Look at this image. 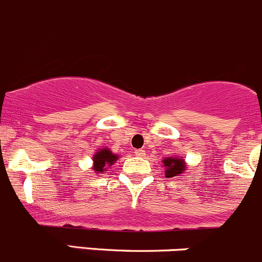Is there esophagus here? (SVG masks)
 I'll return each mask as SVG.
<instances>
[{
	"label": "esophagus",
	"instance_id": "34e87169",
	"mask_svg": "<svg viewBox=\"0 0 262 262\" xmlns=\"http://www.w3.org/2000/svg\"><path fill=\"white\" fill-rule=\"evenodd\" d=\"M134 153H136V156H138V157H144V156H146V150L142 149V148L141 149H136Z\"/></svg>",
	"mask_w": 262,
	"mask_h": 262
}]
</instances>
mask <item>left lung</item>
<instances>
[{
    "instance_id": "8db88e82",
    "label": "left lung",
    "mask_w": 262,
    "mask_h": 262,
    "mask_svg": "<svg viewBox=\"0 0 262 262\" xmlns=\"http://www.w3.org/2000/svg\"><path fill=\"white\" fill-rule=\"evenodd\" d=\"M162 162H163V167L166 168L165 175L167 179L181 175V173L185 171V168H186L185 167V161L179 157H167L165 158Z\"/></svg>"
}]
</instances>
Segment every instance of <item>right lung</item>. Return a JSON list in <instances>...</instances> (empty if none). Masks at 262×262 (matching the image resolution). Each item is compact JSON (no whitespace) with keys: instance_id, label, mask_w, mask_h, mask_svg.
I'll return each mask as SVG.
<instances>
[{"instance_id":"right-lung-1","label":"right lung","mask_w":262,"mask_h":262,"mask_svg":"<svg viewBox=\"0 0 262 262\" xmlns=\"http://www.w3.org/2000/svg\"><path fill=\"white\" fill-rule=\"evenodd\" d=\"M118 158L119 156L114 155L109 148H102V149L97 150L94 155V157H92V160H94L92 170L97 173H102L104 171L107 170L109 166H113V163H114Z\"/></svg>"}]
</instances>
